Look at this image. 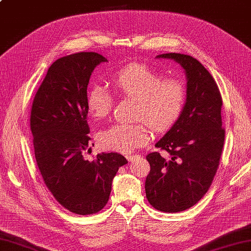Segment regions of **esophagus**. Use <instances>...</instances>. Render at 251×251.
<instances>
[{
  "label": "esophagus",
  "mask_w": 251,
  "mask_h": 251,
  "mask_svg": "<svg viewBox=\"0 0 251 251\" xmlns=\"http://www.w3.org/2000/svg\"><path fill=\"white\" fill-rule=\"evenodd\" d=\"M140 155H138V154H129V155H127V160H128L129 162H132V161H135L136 159H138Z\"/></svg>",
  "instance_id": "1"
}]
</instances>
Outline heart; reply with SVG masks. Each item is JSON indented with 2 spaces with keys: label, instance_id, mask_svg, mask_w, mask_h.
<instances>
[{
  "label": "heart",
  "instance_id": "b5f03b06",
  "mask_svg": "<svg viewBox=\"0 0 251 251\" xmlns=\"http://www.w3.org/2000/svg\"><path fill=\"white\" fill-rule=\"evenodd\" d=\"M110 85L120 96L137 101L135 124H115L102 130L99 141L103 148L128 153L149 141L148 126L165 131L179 119L184 110L187 89L183 81L166 78L149 65L130 63L116 71ZM87 110L93 120L110 114L113 99L104 87L93 85L87 92Z\"/></svg>",
  "mask_w": 251,
  "mask_h": 251
}]
</instances>
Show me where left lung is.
I'll return each instance as SVG.
<instances>
[{
	"mask_svg": "<svg viewBox=\"0 0 251 251\" xmlns=\"http://www.w3.org/2000/svg\"><path fill=\"white\" fill-rule=\"evenodd\" d=\"M185 70L187 98L179 119L156 142L159 152L146 156L150 172L146 178L149 203L162 212H180L193 207L210 188L217 173L224 145L222 97L207 68L193 56L165 53Z\"/></svg>",
	"mask_w": 251,
	"mask_h": 251,
	"instance_id": "obj_1",
	"label": "left lung"
}]
</instances>
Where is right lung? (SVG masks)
Returning a JSON list of instances; mask_svg holds the SVG:
<instances>
[{"label":"right lung","mask_w":251,"mask_h":251,"mask_svg":"<svg viewBox=\"0 0 251 251\" xmlns=\"http://www.w3.org/2000/svg\"><path fill=\"white\" fill-rule=\"evenodd\" d=\"M102 62L107 60L96 52L58 58L49 67L30 114L34 156L44 183L58 203L80 215L104 208L113 178L127 163L115 152L100 153L93 161L82 156L90 145L87 88Z\"/></svg>","instance_id":"1"}]
</instances>
